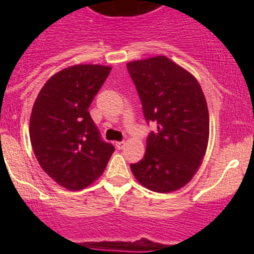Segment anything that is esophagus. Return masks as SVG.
<instances>
[{
  "label": "esophagus",
  "instance_id": "34e87169",
  "mask_svg": "<svg viewBox=\"0 0 254 254\" xmlns=\"http://www.w3.org/2000/svg\"><path fill=\"white\" fill-rule=\"evenodd\" d=\"M116 146H117V149H118V150H122V149H125L126 142H125V141H120V142H116Z\"/></svg>",
  "mask_w": 254,
  "mask_h": 254
}]
</instances>
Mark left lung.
Listing matches in <instances>:
<instances>
[{"label":"left lung","instance_id":"left-lung-1","mask_svg":"<svg viewBox=\"0 0 254 254\" xmlns=\"http://www.w3.org/2000/svg\"><path fill=\"white\" fill-rule=\"evenodd\" d=\"M127 68L145 118L158 125L142 160L131 164L132 174L158 193L181 190L199 169L208 145L210 118L201 85L165 56L131 61Z\"/></svg>","mask_w":254,"mask_h":254}]
</instances>
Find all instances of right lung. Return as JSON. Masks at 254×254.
<instances>
[{"label": "right lung", "instance_id": "1", "mask_svg": "<svg viewBox=\"0 0 254 254\" xmlns=\"http://www.w3.org/2000/svg\"><path fill=\"white\" fill-rule=\"evenodd\" d=\"M111 66L73 64L48 78L31 109L30 142L40 168L61 187L80 190L105 170L114 151L89 113Z\"/></svg>", "mask_w": 254, "mask_h": 254}]
</instances>
